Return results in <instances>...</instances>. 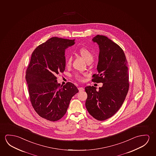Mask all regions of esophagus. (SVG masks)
<instances>
[{
	"instance_id": "esophagus-1",
	"label": "esophagus",
	"mask_w": 156,
	"mask_h": 156,
	"mask_svg": "<svg viewBox=\"0 0 156 156\" xmlns=\"http://www.w3.org/2000/svg\"><path fill=\"white\" fill-rule=\"evenodd\" d=\"M79 92H82V91H83L84 90V89L83 87H79Z\"/></svg>"
}]
</instances>
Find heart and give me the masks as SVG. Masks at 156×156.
Wrapping results in <instances>:
<instances>
[{"mask_svg":"<svg viewBox=\"0 0 156 156\" xmlns=\"http://www.w3.org/2000/svg\"><path fill=\"white\" fill-rule=\"evenodd\" d=\"M80 55L81 56V57L86 61L87 63L93 61V55L92 52L89 51V50L87 49L86 48H81L79 51ZM72 62V58L71 57H68L66 61V65L67 66H69L71 64ZM75 77L77 80L81 81L82 80L81 75L80 74H76L75 75Z\"/></svg>","mask_w":156,"mask_h":156,"instance_id":"1","label":"heart"}]
</instances>
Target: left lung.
<instances>
[{
	"label": "left lung",
	"instance_id": "left-lung-1",
	"mask_svg": "<svg viewBox=\"0 0 156 156\" xmlns=\"http://www.w3.org/2000/svg\"><path fill=\"white\" fill-rule=\"evenodd\" d=\"M92 41L100 50L98 74L93 75L92 81L103 85L99 90L85 87V105L93 117L103 121L115 114L126 98L129 89L127 61L123 50L106 36L97 35Z\"/></svg>",
	"mask_w": 156,
	"mask_h": 156
}]
</instances>
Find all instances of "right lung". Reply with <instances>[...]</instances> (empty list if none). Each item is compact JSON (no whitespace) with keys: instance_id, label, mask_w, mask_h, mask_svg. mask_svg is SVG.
<instances>
[{"instance_id":"right-lung-1","label":"right lung","mask_w":156,"mask_h":156,"mask_svg":"<svg viewBox=\"0 0 156 156\" xmlns=\"http://www.w3.org/2000/svg\"><path fill=\"white\" fill-rule=\"evenodd\" d=\"M74 44L75 40L51 37L31 55L25 76L30 101L37 114L48 120L61 119L79 92L71 82L60 87L56 77L65 70V50Z\"/></svg>"}]
</instances>
